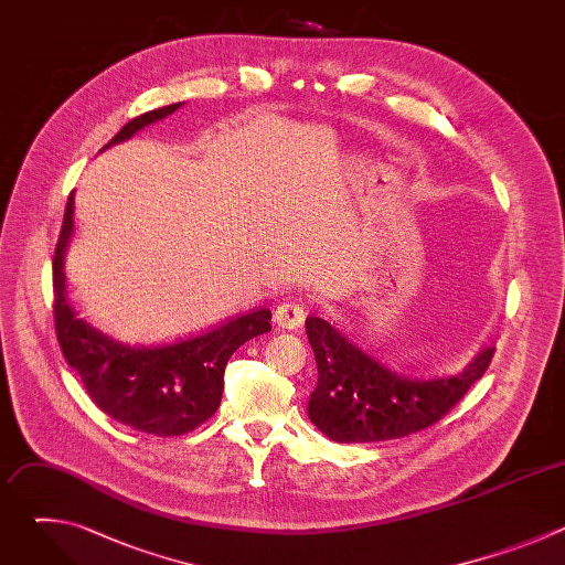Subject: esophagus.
<instances>
[{
  "mask_svg": "<svg viewBox=\"0 0 565 565\" xmlns=\"http://www.w3.org/2000/svg\"><path fill=\"white\" fill-rule=\"evenodd\" d=\"M303 319H306V310L297 301H284L275 308V324L279 329L297 331L303 327Z\"/></svg>",
  "mask_w": 565,
  "mask_h": 565,
  "instance_id": "obj_1",
  "label": "esophagus"
}]
</instances>
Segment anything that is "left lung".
I'll list each match as a JSON object with an SVG mask.
<instances>
[{"label": "left lung", "mask_w": 565, "mask_h": 565, "mask_svg": "<svg viewBox=\"0 0 565 565\" xmlns=\"http://www.w3.org/2000/svg\"><path fill=\"white\" fill-rule=\"evenodd\" d=\"M306 335L317 362L308 418L335 443H377L427 429L482 377L494 355V349H482L460 373L416 377L388 369L321 317L306 319Z\"/></svg>", "instance_id": "8db88e82"}]
</instances>
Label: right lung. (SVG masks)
I'll return each mask as SVG.
<instances>
[{"mask_svg": "<svg viewBox=\"0 0 565 565\" xmlns=\"http://www.w3.org/2000/svg\"><path fill=\"white\" fill-rule=\"evenodd\" d=\"M183 103L129 120L103 149L129 140L136 131L168 118ZM100 149V151H103ZM73 234V192L66 203L53 257L55 333L66 364L107 416L160 438L183 436L214 416L221 405L230 355L248 340L270 331V310L259 308L223 321L201 335L168 344H127L73 308L66 295L64 257Z\"/></svg>", "mask_w": 565, "mask_h": 565, "instance_id": "1", "label": "right lung"}]
</instances>
